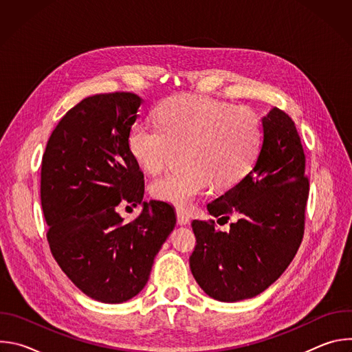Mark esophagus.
Wrapping results in <instances>:
<instances>
[{"label":"esophagus","instance_id":"esophagus-1","mask_svg":"<svg viewBox=\"0 0 352 352\" xmlns=\"http://www.w3.org/2000/svg\"><path fill=\"white\" fill-rule=\"evenodd\" d=\"M177 223L179 226H186L189 223V216L186 214V212H184L181 209H177Z\"/></svg>","mask_w":352,"mask_h":352}]
</instances>
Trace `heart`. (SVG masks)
Segmentation results:
<instances>
[{
  "label": "heart",
  "instance_id": "1",
  "mask_svg": "<svg viewBox=\"0 0 352 352\" xmlns=\"http://www.w3.org/2000/svg\"><path fill=\"white\" fill-rule=\"evenodd\" d=\"M159 124L138 120L128 132V152L136 166L155 174L173 148L182 147L184 170L148 185L153 197L188 209L213 182L227 188L252 168L262 142L258 116L246 107L210 97L181 94L160 106Z\"/></svg>",
  "mask_w": 352,
  "mask_h": 352
}]
</instances>
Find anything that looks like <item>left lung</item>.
Returning <instances> with one entry per match:
<instances>
[{
  "label": "left lung",
  "instance_id": "1",
  "mask_svg": "<svg viewBox=\"0 0 352 352\" xmlns=\"http://www.w3.org/2000/svg\"><path fill=\"white\" fill-rule=\"evenodd\" d=\"M258 159L239 182L208 205L217 223L238 220L224 232L214 221L193 220L196 246L190 272L209 296L221 302L254 298L292 262L304 236L309 181L294 121L273 107L262 117Z\"/></svg>",
  "mask_w": 352,
  "mask_h": 352
}]
</instances>
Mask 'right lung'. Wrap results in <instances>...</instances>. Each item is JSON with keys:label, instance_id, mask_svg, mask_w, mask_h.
Masks as SVG:
<instances>
[{"label": "right lung", "instance_id": "1", "mask_svg": "<svg viewBox=\"0 0 352 352\" xmlns=\"http://www.w3.org/2000/svg\"><path fill=\"white\" fill-rule=\"evenodd\" d=\"M140 104L128 91L83 98L53 131L41 162L52 254L83 294L104 304L125 302L143 289L177 223L171 205L143 200V173L128 152ZM120 203L142 204V213L125 223Z\"/></svg>", "mask_w": 352, "mask_h": 352}]
</instances>
